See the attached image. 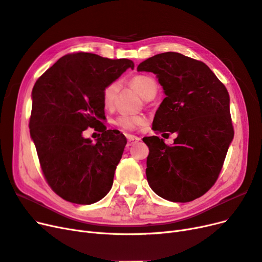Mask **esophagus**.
<instances>
[{
    "instance_id": "34e87169",
    "label": "esophagus",
    "mask_w": 262,
    "mask_h": 262,
    "mask_svg": "<svg viewBox=\"0 0 262 262\" xmlns=\"http://www.w3.org/2000/svg\"><path fill=\"white\" fill-rule=\"evenodd\" d=\"M140 140L139 137L137 136H134V135H127V145L130 147V146H134L135 143L138 142Z\"/></svg>"
}]
</instances>
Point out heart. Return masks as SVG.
I'll list each match as a JSON object with an SVG mask.
<instances>
[{"label": "heart", "mask_w": 262, "mask_h": 262, "mask_svg": "<svg viewBox=\"0 0 262 262\" xmlns=\"http://www.w3.org/2000/svg\"><path fill=\"white\" fill-rule=\"evenodd\" d=\"M130 83L133 85V87L139 92V95L143 99H148L151 97L154 98L158 91L157 81L148 75L134 76V77L130 79ZM119 89H120L119 81H113L111 83H108L107 86H105L102 92V101L105 108H108V110L113 108ZM145 122H146V119L142 115H128V114H122L120 116H117L116 120L114 121V123L117 126H120L121 128L127 129V130L136 129L140 127L141 125L145 124Z\"/></svg>", "instance_id": "obj_1"}]
</instances>
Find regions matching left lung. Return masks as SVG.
<instances>
[{"label":"left lung","mask_w":262,"mask_h":262,"mask_svg":"<svg viewBox=\"0 0 262 262\" xmlns=\"http://www.w3.org/2000/svg\"><path fill=\"white\" fill-rule=\"evenodd\" d=\"M137 71L154 73L165 95L154 130L177 134L171 146L158 136L142 139L150 146L149 186L173 202L199 198L213 186L234 137L229 92L205 63L181 53L157 54Z\"/></svg>","instance_id":"1"}]
</instances>
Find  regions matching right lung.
I'll use <instances>...</instances> for the list:
<instances>
[{
	"label": "right lung",
	"instance_id": "1",
	"mask_svg": "<svg viewBox=\"0 0 262 262\" xmlns=\"http://www.w3.org/2000/svg\"><path fill=\"white\" fill-rule=\"evenodd\" d=\"M134 67L127 58L67 54L33 86L30 136L48 184L63 199L90 205L111 189L127 141L103 125L102 92ZM88 127L101 133L96 144L82 136Z\"/></svg>",
	"mask_w": 262,
	"mask_h": 262
}]
</instances>
